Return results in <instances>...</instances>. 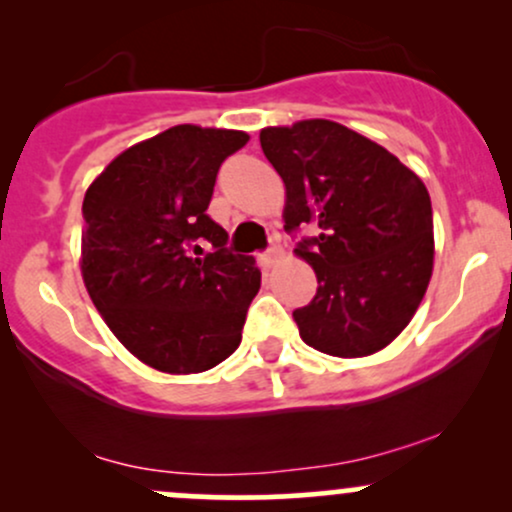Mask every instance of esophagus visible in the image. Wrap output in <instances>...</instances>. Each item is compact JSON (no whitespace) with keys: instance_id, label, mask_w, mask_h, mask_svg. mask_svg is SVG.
Masks as SVG:
<instances>
[{"instance_id":"1","label":"esophagus","mask_w":512,"mask_h":512,"mask_svg":"<svg viewBox=\"0 0 512 512\" xmlns=\"http://www.w3.org/2000/svg\"><path fill=\"white\" fill-rule=\"evenodd\" d=\"M281 257H284V250H281L279 245H272V248L264 252V255H260V267L262 269H272L281 262Z\"/></svg>"}]
</instances>
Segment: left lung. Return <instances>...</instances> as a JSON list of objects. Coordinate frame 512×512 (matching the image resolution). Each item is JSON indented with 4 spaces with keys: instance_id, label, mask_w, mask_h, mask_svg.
<instances>
[{
    "instance_id": "8db88e82",
    "label": "left lung",
    "mask_w": 512,
    "mask_h": 512,
    "mask_svg": "<svg viewBox=\"0 0 512 512\" xmlns=\"http://www.w3.org/2000/svg\"><path fill=\"white\" fill-rule=\"evenodd\" d=\"M260 144L284 180L286 231L320 228L293 250L317 276L313 301L293 310L301 339L339 358L385 349L433 274L426 185L383 146L332 120L264 127Z\"/></svg>"
}]
</instances>
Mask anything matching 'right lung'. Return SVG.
Instances as JSON below:
<instances>
[{"label": "right lung", "instance_id": "right-lung-1", "mask_svg": "<svg viewBox=\"0 0 512 512\" xmlns=\"http://www.w3.org/2000/svg\"><path fill=\"white\" fill-rule=\"evenodd\" d=\"M248 139L240 129L175 125L115 156L86 190L88 296L129 354L161 373L219 366L243 337L260 269L255 257L228 252L207 207L221 163Z\"/></svg>", "mask_w": 512, "mask_h": 512}]
</instances>
